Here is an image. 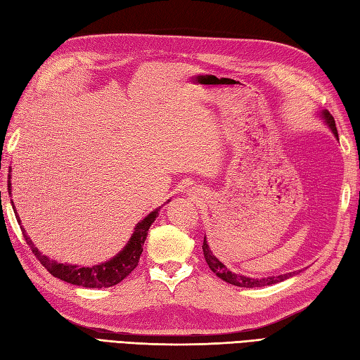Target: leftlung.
I'll list each match as a JSON object with an SVG mask.
<instances>
[{
  "label": "left lung",
  "instance_id": "obj_1",
  "mask_svg": "<svg viewBox=\"0 0 360 360\" xmlns=\"http://www.w3.org/2000/svg\"><path fill=\"white\" fill-rule=\"evenodd\" d=\"M322 116L326 117L328 127L331 128L333 133H335V136L338 137V129H336V124H335V117L331 116L330 111H323ZM203 253H205V259L207 262L209 269L214 271V274L223 279V281L229 283L232 285H238V287H262V285H270V284H276V283H281L284 281V279L290 278L295 275V271H292V274H285V275H278V276H270V278H261V279H253V278H249V276H244V275H236V274H232V271L227 269L223 262L218 259L212 250L209 249L207 246V241H206V236L203 240Z\"/></svg>",
  "mask_w": 360,
  "mask_h": 360
}]
</instances>
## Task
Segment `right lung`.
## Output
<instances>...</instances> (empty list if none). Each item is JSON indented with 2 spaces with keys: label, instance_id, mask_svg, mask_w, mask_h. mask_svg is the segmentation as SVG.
Wrapping results in <instances>:
<instances>
[{
  "label": "right lung",
  "instance_id": "1",
  "mask_svg": "<svg viewBox=\"0 0 360 360\" xmlns=\"http://www.w3.org/2000/svg\"><path fill=\"white\" fill-rule=\"evenodd\" d=\"M11 179V177H8ZM8 192H11V181H8ZM13 205V203H12ZM16 220L21 224L20 217L15 215ZM155 217H159V209H155L146 218L137 224L134 229L133 236L128 241L125 249L122 250L117 257L112 259L103 262L99 266L93 267H76V266H67V264H59L56 261H51L46 255H41L38 249L33 246L32 240L25 235L24 229L21 227L24 240L27 243V246L33 252V255L38 258L41 264L49 270V274L53 275L55 278L63 279L65 283L75 284V285H82V287H90V288H102V287H111L119 284L122 279H125L131 271H133L139 266L140 255L143 252V243L146 240L148 229H150L151 224L154 223Z\"/></svg>",
  "mask_w": 360,
  "mask_h": 360
}]
</instances>
